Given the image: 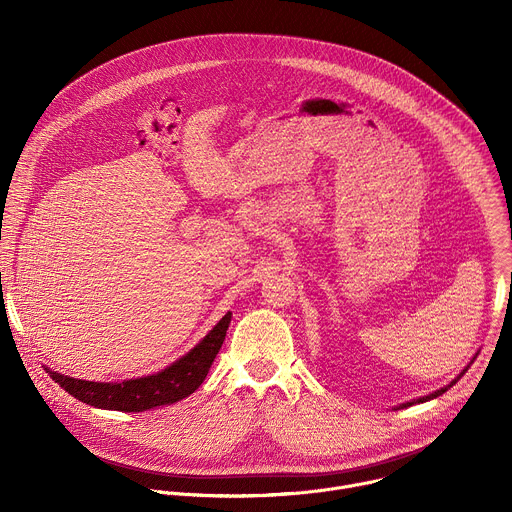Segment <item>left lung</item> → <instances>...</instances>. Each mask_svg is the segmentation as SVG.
Returning a JSON list of instances; mask_svg holds the SVG:
<instances>
[{"instance_id":"8db88e82","label":"left lung","mask_w":512,"mask_h":512,"mask_svg":"<svg viewBox=\"0 0 512 512\" xmlns=\"http://www.w3.org/2000/svg\"><path fill=\"white\" fill-rule=\"evenodd\" d=\"M476 356H478V352H476ZM476 356H474V358H476ZM474 358H472V362H474ZM472 362H470V364H472ZM470 364H468V367H466V369H464V371H462V373H460V375H458V377H456V379H454V381H452V383H450V385H446V387H442V389H440V391H435V393H431V395H427V397H419V399H415V401H409V403H403V405H401V407H409V405H413V403H425V401H429V399H435V397H440V395H444V393H446V391H448V389H450V387H454V385H456V383H458V381H460V379H462V377H464V373H466V371H468V369H470Z\"/></svg>"}]
</instances>
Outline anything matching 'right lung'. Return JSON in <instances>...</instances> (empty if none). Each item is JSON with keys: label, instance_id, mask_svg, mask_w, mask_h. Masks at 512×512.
I'll return each instance as SVG.
<instances>
[{"label": "right lung", "instance_id": "right-lung-1", "mask_svg": "<svg viewBox=\"0 0 512 512\" xmlns=\"http://www.w3.org/2000/svg\"><path fill=\"white\" fill-rule=\"evenodd\" d=\"M231 312H227L221 322H218L188 354L172 362L170 367L156 375L129 379L121 383H93L64 377L50 369L48 375L54 383H58L68 395L75 399L99 407L113 409L125 413H139L162 405H172L188 395H192L202 381L206 379L210 364L221 350L229 324Z\"/></svg>", "mask_w": 512, "mask_h": 512}]
</instances>
